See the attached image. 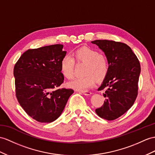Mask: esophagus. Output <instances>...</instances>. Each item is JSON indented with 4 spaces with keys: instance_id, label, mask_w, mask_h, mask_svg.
Wrapping results in <instances>:
<instances>
[{
    "instance_id": "esophagus-1",
    "label": "esophagus",
    "mask_w": 155,
    "mask_h": 155,
    "mask_svg": "<svg viewBox=\"0 0 155 155\" xmlns=\"http://www.w3.org/2000/svg\"><path fill=\"white\" fill-rule=\"evenodd\" d=\"M81 93L85 95H90L91 94V92L89 91H82Z\"/></svg>"
}]
</instances>
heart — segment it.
I'll return each mask as SVG.
<instances>
[{
  "mask_svg": "<svg viewBox=\"0 0 155 155\" xmlns=\"http://www.w3.org/2000/svg\"><path fill=\"white\" fill-rule=\"evenodd\" d=\"M72 56L65 55L60 62V70L68 80L74 77L75 62L85 64L84 78H76L68 84L70 87L77 90H87L95 84L96 80L101 81L106 78L109 70L108 58L103 54L89 47H81L74 52Z\"/></svg>",
  "mask_w": 155,
  "mask_h": 155,
  "instance_id": "1",
  "label": "heart"
}]
</instances>
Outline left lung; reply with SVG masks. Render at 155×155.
Listing matches in <instances>:
<instances>
[{
	"instance_id": "left-lung-1",
	"label": "left lung",
	"mask_w": 155,
	"mask_h": 155,
	"mask_svg": "<svg viewBox=\"0 0 155 155\" xmlns=\"http://www.w3.org/2000/svg\"><path fill=\"white\" fill-rule=\"evenodd\" d=\"M91 43L104 52L109 63L108 74L98 89L104 90L106 99L95 112L102 118L114 120L126 113L136 100L140 63L125 43L111 40H95Z\"/></svg>"
}]
</instances>
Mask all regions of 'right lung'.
Returning a JSON list of instances; mask_svg holds the SVG:
<instances>
[{"label": "right lung", "instance_id": "1", "mask_svg": "<svg viewBox=\"0 0 155 155\" xmlns=\"http://www.w3.org/2000/svg\"><path fill=\"white\" fill-rule=\"evenodd\" d=\"M66 54L60 44L30 48L14 66L17 100L37 122L50 123L57 119L74 93L72 89H58L64 82L60 62Z\"/></svg>", "mask_w": 155, "mask_h": 155}]
</instances>
